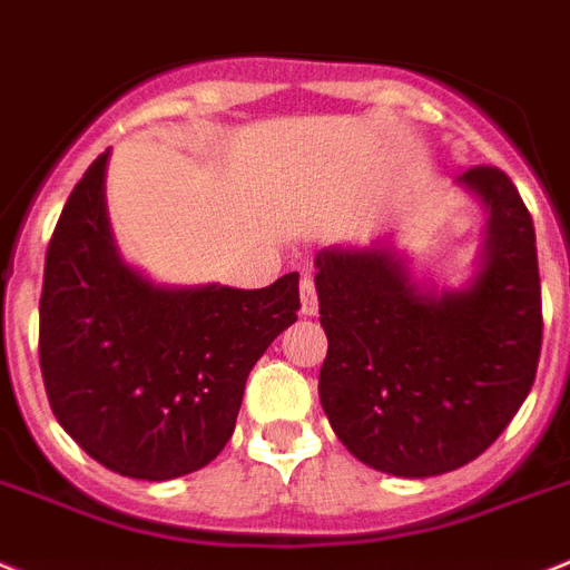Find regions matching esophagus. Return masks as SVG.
I'll list each match as a JSON object with an SVG mask.
<instances>
[{"label": "esophagus", "mask_w": 570, "mask_h": 570, "mask_svg": "<svg viewBox=\"0 0 570 570\" xmlns=\"http://www.w3.org/2000/svg\"><path fill=\"white\" fill-rule=\"evenodd\" d=\"M299 299H303L305 317H314L320 305H317V285H314L312 276H303V282H299Z\"/></svg>", "instance_id": "34e87169"}]
</instances>
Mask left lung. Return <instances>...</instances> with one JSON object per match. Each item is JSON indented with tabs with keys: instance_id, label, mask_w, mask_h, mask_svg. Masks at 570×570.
Returning <instances> with one entry per match:
<instances>
[{
	"instance_id": "obj_1",
	"label": "left lung",
	"mask_w": 570,
	"mask_h": 570,
	"mask_svg": "<svg viewBox=\"0 0 570 570\" xmlns=\"http://www.w3.org/2000/svg\"><path fill=\"white\" fill-rule=\"evenodd\" d=\"M489 209L483 265L465 288L422 291L390 250L317 253L328 352L320 402L337 440L379 472L431 478L495 443L542 352L535 229L501 168L460 177Z\"/></svg>"
}]
</instances>
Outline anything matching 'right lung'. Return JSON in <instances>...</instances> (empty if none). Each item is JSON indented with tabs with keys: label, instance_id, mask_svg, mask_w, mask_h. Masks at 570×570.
Instances as JSON below:
<instances>
[{
	"label": "right lung",
	"instance_id": "1",
	"mask_svg": "<svg viewBox=\"0 0 570 570\" xmlns=\"http://www.w3.org/2000/svg\"><path fill=\"white\" fill-rule=\"evenodd\" d=\"M107 157L78 180L46 250L42 384L89 458L136 481H171L233 436L253 364L299 312V274L258 291L142 279L112 244Z\"/></svg>",
	"mask_w": 570,
	"mask_h": 570
}]
</instances>
